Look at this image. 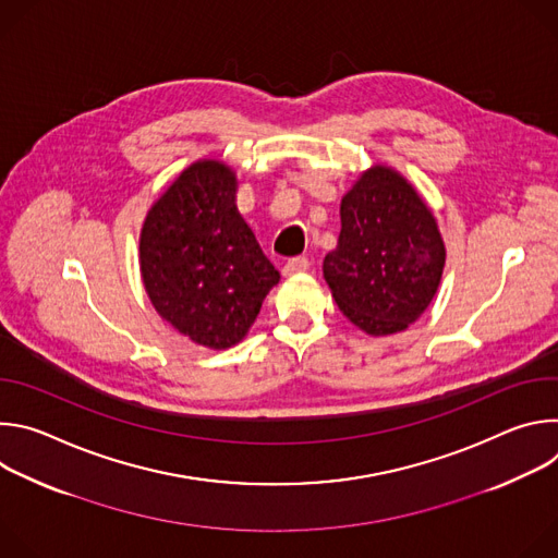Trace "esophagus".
Listing matches in <instances>:
<instances>
[{
    "label": "esophagus",
    "mask_w": 558,
    "mask_h": 558,
    "mask_svg": "<svg viewBox=\"0 0 558 558\" xmlns=\"http://www.w3.org/2000/svg\"><path fill=\"white\" fill-rule=\"evenodd\" d=\"M308 269V258L304 256H295V258H289L282 267V274L284 276H295V274H302Z\"/></svg>",
    "instance_id": "1"
}]
</instances>
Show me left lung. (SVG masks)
<instances>
[{
  "instance_id": "1",
  "label": "left lung",
  "mask_w": 558,
  "mask_h": 558,
  "mask_svg": "<svg viewBox=\"0 0 558 558\" xmlns=\"http://www.w3.org/2000/svg\"><path fill=\"white\" fill-rule=\"evenodd\" d=\"M340 218L323 265L340 311L368 336L404 331L428 308L446 263L433 211L400 172L373 166L342 196Z\"/></svg>"
}]
</instances>
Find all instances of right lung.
<instances>
[{"instance_id": "obj_1", "label": "right lung", "mask_w": 558, "mask_h": 558, "mask_svg": "<svg viewBox=\"0 0 558 558\" xmlns=\"http://www.w3.org/2000/svg\"><path fill=\"white\" fill-rule=\"evenodd\" d=\"M238 181L214 158L192 163L143 222L138 263L156 313L207 349L241 342L280 274L235 207Z\"/></svg>"}]
</instances>
